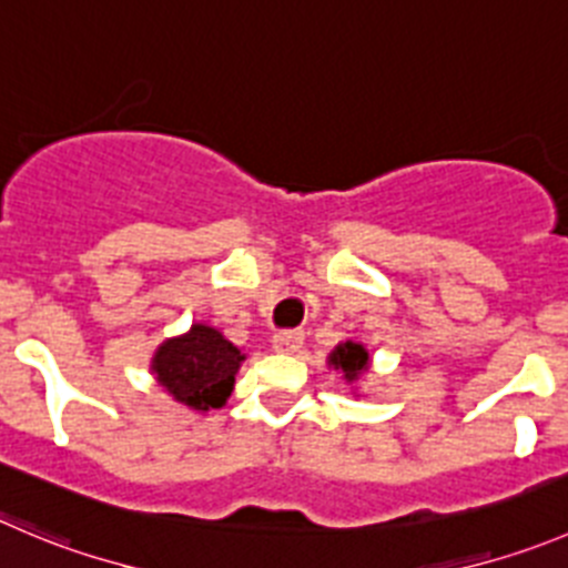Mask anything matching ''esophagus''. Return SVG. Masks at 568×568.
I'll list each match as a JSON object with an SVG mask.
<instances>
[{
    "label": "esophagus",
    "instance_id": "obj_1",
    "mask_svg": "<svg viewBox=\"0 0 568 568\" xmlns=\"http://www.w3.org/2000/svg\"><path fill=\"white\" fill-rule=\"evenodd\" d=\"M273 348L281 354H298L304 348V332L298 328H290V332H278L273 337Z\"/></svg>",
    "mask_w": 568,
    "mask_h": 568
}]
</instances>
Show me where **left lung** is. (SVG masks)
I'll use <instances>...</instances> for the list:
<instances>
[{
	"label": "left lung",
	"instance_id": "obj_1",
	"mask_svg": "<svg viewBox=\"0 0 568 568\" xmlns=\"http://www.w3.org/2000/svg\"><path fill=\"white\" fill-rule=\"evenodd\" d=\"M328 365H332L334 371H339L348 385H354V382H359V376L368 374L371 368L368 348L362 343H354V339H345V343H339L337 348L328 354Z\"/></svg>",
	"mask_w": 568,
	"mask_h": 568
}]
</instances>
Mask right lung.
I'll use <instances>...</instances> for the list:
<instances>
[{
    "mask_svg": "<svg viewBox=\"0 0 568 568\" xmlns=\"http://www.w3.org/2000/svg\"><path fill=\"white\" fill-rule=\"evenodd\" d=\"M242 359L245 354L223 332L194 323L186 334L164 339L155 348L150 371L178 404L209 413L229 402Z\"/></svg>",
    "mask_w": 568,
    "mask_h": 568,
    "instance_id": "add662e5",
    "label": "right lung"
}]
</instances>
